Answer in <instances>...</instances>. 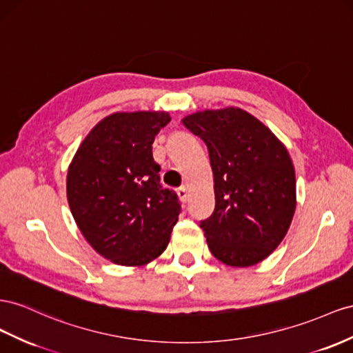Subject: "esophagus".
<instances>
[{
	"label": "esophagus",
	"instance_id": "obj_1",
	"mask_svg": "<svg viewBox=\"0 0 353 353\" xmlns=\"http://www.w3.org/2000/svg\"><path fill=\"white\" fill-rule=\"evenodd\" d=\"M176 193H178V196H179V199H181V202H187L188 200V192H187V188L183 185V187H179L178 190H176Z\"/></svg>",
	"mask_w": 353,
	"mask_h": 353
}]
</instances>
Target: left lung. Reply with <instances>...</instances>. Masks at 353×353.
Returning <instances> with one entry per match:
<instances>
[{"label":"left lung","mask_w":353,"mask_h":353,"mask_svg":"<svg viewBox=\"0 0 353 353\" xmlns=\"http://www.w3.org/2000/svg\"><path fill=\"white\" fill-rule=\"evenodd\" d=\"M183 125L206 144L214 172L215 209L200 221L209 250L233 268L263 261L282 242L295 211L287 148L241 108L196 112Z\"/></svg>","instance_id":"1"}]
</instances>
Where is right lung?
<instances>
[{"mask_svg":"<svg viewBox=\"0 0 353 353\" xmlns=\"http://www.w3.org/2000/svg\"><path fill=\"white\" fill-rule=\"evenodd\" d=\"M168 112H116L94 126L75 153L66 196L94 251L120 265H142L166 250L181 203L160 184L153 142Z\"/></svg>","mask_w":353,"mask_h":353,"instance_id":"1","label":"right lung"}]
</instances>
